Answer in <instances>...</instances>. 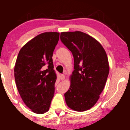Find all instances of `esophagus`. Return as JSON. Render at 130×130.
<instances>
[{
    "label": "esophagus",
    "instance_id": "34e87169",
    "mask_svg": "<svg viewBox=\"0 0 130 130\" xmlns=\"http://www.w3.org/2000/svg\"><path fill=\"white\" fill-rule=\"evenodd\" d=\"M60 79H61V80H64L65 79V74H62L60 75Z\"/></svg>",
    "mask_w": 130,
    "mask_h": 130
}]
</instances>
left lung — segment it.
<instances>
[{"mask_svg":"<svg viewBox=\"0 0 130 130\" xmlns=\"http://www.w3.org/2000/svg\"><path fill=\"white\" fill-rule=\"evenodd\" d=\"M60 39L74 57L65 102L74 111H87L96 104L105 86L109 72L108 56L100 43L84 32H61Z\"/></svg>","mask_w":130,"mask_h":130,"instance_id":"obj_1","label":"left lung"}]
</instances>
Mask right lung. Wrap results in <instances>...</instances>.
I'll list each match as a JSON object with an SVG mask.
<instances>
[{"mask_svg": "<svg viewBox=\"0 0 130 130\" xmlns=\"http://www.w3.org/2000/svg\"><path fill=\"white\" fill-rule=\"evenodd\" d=\"M59 32H44L28 41L19 51L14 66V79L19 95L34 113L48 111L54 96L57 76L53 54Z\"/></svg>", "mask_w": 130, "mask_h": 130, "instance_id": "add662e5", "label": "right lung"}]
</instances>
